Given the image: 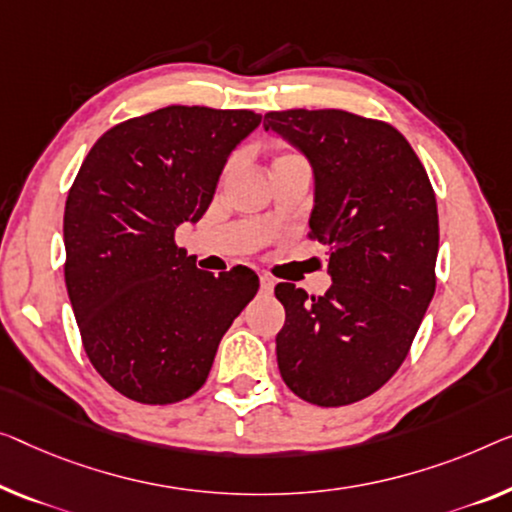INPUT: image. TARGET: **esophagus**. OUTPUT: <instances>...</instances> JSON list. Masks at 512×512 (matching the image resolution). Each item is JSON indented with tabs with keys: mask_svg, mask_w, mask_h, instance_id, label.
<instances>
[{
	"mask_svg": "<svg viewBox=\"0 0 512 512\" xmlns=\"http://www.w3.org/2000/svg\"><path fill=\"white\" fill-rule=\"evenodd\" d=\"M259 285H262V292L271 294L273 292V285H276V282H273L271 276H266V273H262V276H259Z\"/></svg>",
	"mask_w": 512,
	"mask_h": 512,
	"instance_id": "1",
	"label": "esophagus"
}]
</instances>
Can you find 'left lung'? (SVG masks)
I'll use <instances>...</instances> for the list:
<instances>
[{
	"mask_svg": "<svg viewBox=\"0 0 512 512\" xmlns=\"http://www.w3.org/2000/svg\"><path fill=\"white\" fill-rule=\"evenodd\" d=\"M312 167L310 236L329 248L331 289L276 287L282 381L301 400L342 407L391 379L434 296L439 216L411 144L384 121L345 110L266 112Z\"/></svg>",
	"mask_w": 512,
	"mask_h": 512,
	"instance_id": "left-lung-1",
	"label": "left lung"
}]
</instances>
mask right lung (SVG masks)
<instances>
[{
	"label": "right lung",
	"instance_id": "right-lung-1",
	"mask_svg": "<svg viewBox=\"0 0 512 512\" xmlns=\"http://www.w3.org/2000/svg\"><path fill=\"white\" fill-rule=\"evenodd\" d=\"M259 121L250 110L170 105L98 137L75 177L64 211L68 299L91 365L126 398H190L257 294L255 271H200L174 232L204 216L227 158Z\"/></svg>",
	"mask_w": 512,
	"mask_h": 512
}]
</instances>
